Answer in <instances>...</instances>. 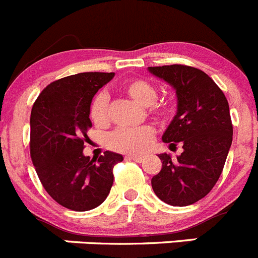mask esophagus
Returning <instances> with one entry per match:
<instances>
[{
    "mask_svg": "<svg viewBox=\"0 0 258 258\" xmlns=\"http://www.w3.org/2000/svg\"><path fill=\"white\" fill-rule=\"evenodd\" d=\"M127 161H135L138 162V163H141L144 161L143 155H127L126 157Z\"/></svg>",
    "mask_w": 258,
    "mask_h": 258,
    "instance_id": "esophagus-1",
    "label": "esophagus"
}]
</instances>
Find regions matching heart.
<instances>
[{
	"mask_svg": "<svg viewBox=\"0 0 258 258\" xmlns=\"http://www.w3.org/2000/svg\"><path fill=\"white\" fill-rule=\"evenodd\" d=\"M123 91L131 99L144 106H149V113L158 120H167L172 115V104L157 100V89L143 78H132L122 85ZM90 119L97 127L109 124V97L105 92H99L92 97L89 108ZM155 130L152 126L139 128H118L109 135L106 145L112 150L126 154H141L152 146Z\"/></svg>",
	"mask_w": 258,
	"mask_h": 258,
	"instance_id": "b5f03b06",
	"label": "heart"
}]
</instances>
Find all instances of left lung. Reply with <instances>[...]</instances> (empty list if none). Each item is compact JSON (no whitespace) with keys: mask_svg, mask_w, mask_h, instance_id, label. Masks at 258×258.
I'll use <instances>...</instances> for the list:
<instances>
[{"mask_svg":"<svg viewBox=\"0 0 258 258\" xmlns=\"http://www.w3.org/2000/svg\"><path fill=\"white\" fill-rule=\"evenodd\" d=\"M149 72L176 90L177 114L163 135L164 143L184 152L172 161L159 154L162 169L153 176L152 187L164 203L184 207L196 203L212 190L233 141L229 103L215 81L194 67H149Z\"/></svg>","mask_w":258,"mask_h":258,"instance_id":"obj_1","label":"left lung"}]
</instances>
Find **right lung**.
I'll list each match as a JSON object with an SVG mask.
<instances>
[{"instance_id":"right-lung-1","label":"right lung","mask_w":258,"mask_h":258,"mask_svg":"<svg viewBox=\"0 0 258 258\" xmlns=\"http://www.w3.org/2000/svg\"><path fill=\"white\" fill-rule=\"evenodd\" d=\"M114 73L86 72L46 86L32 106L31 158L41 184L62 207L77 212L100 206L113 185V168L123 161L105 152L99 159L83 155L89 108L99 89Z\"/></svg>"}]
</instances>
